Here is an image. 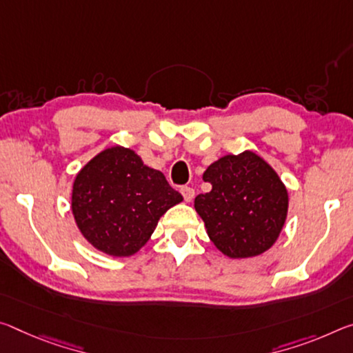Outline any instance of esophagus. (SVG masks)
Masks as SVG:
<instances>
[{"mask_svg":"<svg viewBox=\"0 0 353 353\" xmlns=\"http://www.w3.org/2000/svg\"><path fill=\"white\" fill-rule=\"evenodd\" d=\"M181 193H182V196H183V199L187 201V203L193 201V198H194V190L192 187H182Z\"/></svg>","mask_w":353,"mask_h":353,"instance_id":"esophagus-1","label":"esophagus"}]
</instances>
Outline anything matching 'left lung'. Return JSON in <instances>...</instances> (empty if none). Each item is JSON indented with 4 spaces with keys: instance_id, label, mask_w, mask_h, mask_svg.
Masks as SVG:
<instances>
[{
    "instance_id": "1",
    "label": "left lung",
    "mask_w": 353,
    "mask_h": 353,
    "mask_svg": "<svg viewBox=\"0 0 353 353\" xmlns=\"http://www.w3.org/2000/svg\"><path fill=\"white\" fill-rule=\"evenodd\" d=\"M209 193L194 209L215 247L232 259L262 254L276 242L288 215V190L275 170L251 150L226 155L207 168Z\"/></svg>"
}]
</instances>
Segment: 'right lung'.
I'll return each instance as SVG.
<instances>
[{
  "label": "right lung",
  "instance_id": "add662e5",
  "mask_svg": "<svg viewBox=\"0 0 353 353\" xmlns=\"http://www.w3.org/2000/svg\"><path fill=\"white\" fill-rule=\"evenodd\" d=\"M182 199L160 171L144 165L133 150L114 146L77 174L72 212L92 247L121 257L135 254L160 216Z\"/></svg>",
  "mask_w": 353,
  "mask_h": 353
}]
</instances>
